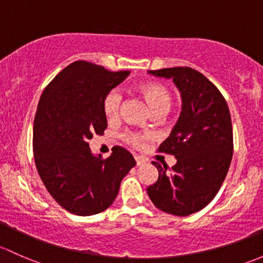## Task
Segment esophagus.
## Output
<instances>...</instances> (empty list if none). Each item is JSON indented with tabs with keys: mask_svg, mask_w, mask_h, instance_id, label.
Wrapping results in <instances>:
<instances>
[{
	"mask_svg": "<svg viewBox=\"0 0 263 263\" xmlns=\"http://www.w3.org/2000/svg\"><path fill=\"white\" fill-rule=\"evenodd\" d=\"M135 160H136V165H137V166H141V165H143L146 162L145 160H143L141 156H135Z\"/></svg>",
	"mask_w": 263,
	"mask_h": 263,
	"instance_id": "1",
	"label": "esophagus"
}]
</instances>
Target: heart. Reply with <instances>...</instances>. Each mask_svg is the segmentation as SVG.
<instances>
[{"label":"heart","mask_w":263,"mask_h":263,"mask_svg":"<svg viewBox=\"0 0 263 263\" xmlns=\"http://www.w3.org/2000/svg\"><path fill=\"white\" fill-rule=\"evenodd\" d=\"M137 92L146 101L154 115H166L173 106V96L165 85L159 83H143L139 85ZM122 97L117 90H110L103 99V112L107 120L113 121L120 116ZM122 139L124 142L134 147H141L146 140L150 139V135L140 132H126Z\"/></svg>","instance_id":"heart-1"}]
</instances>
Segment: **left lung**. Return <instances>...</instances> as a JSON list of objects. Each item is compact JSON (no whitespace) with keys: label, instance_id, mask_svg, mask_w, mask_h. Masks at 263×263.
Returning a JSON list of instances; mask_svg holds the SVG:
<instances>
[{"label":"left lung","instance_id":"8db88e82","mask_svg":"<svg viewBox=\"0 0 263 263\" xmlns=\"http://www.w3.org/2000/svg\"><path fill=\"white\" fill-rule=\"evenodd\" d=\"M155 77L171 79L181 93L182 109L160 153L174 155L170 170L159 162V179L147 187L157 209L186 217L199 212L217 195L233 155L231 113L224 97L213 83L192 68L148 70Z\"/></svg>","mask_w":263,"mask_h":263}]
</instances>
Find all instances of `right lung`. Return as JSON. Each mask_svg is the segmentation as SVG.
Masks as SVG:
<instances>
[{
  "label": "right lung",
  "instance_id": "add662e5",
  "mask_svg": "<svg viewBox=\"0 0 263 263\" xmlns=\"http://www.w3.org/2000/svg\"><path fill=\"white\" fill-rule=\"evenodd\" d=\"M128 74L78 60L49 83L39 101L32 140L37 173L57 203L76 215L106 211L136 165L126 148L116 146L102 160L88 143L107 128L104 97Z\"/></svg>",
  "mask_w": 263,
  "mask_h": 263
}]
</instances>
